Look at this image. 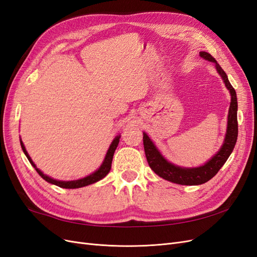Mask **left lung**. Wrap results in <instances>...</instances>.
<instances>
[{
	"mask_svg": "<svg viewBox=\"0 0 257 257\" xmlns=\"http://www.w3.org/2000/svg\"><path fill=\"white\" fill-rule=\"evenodd\" d=\"M199 56L209 61L212 62L216 72L219 73L225 87L230 93V105L228 109L227 115V128L226 134L223 145L213 157L208 160L204 165L197 167H182L178 166L173 163L168 162L164 157H163L158 147L154 145L150 137L148 136L146 132H144V148L146 158L149 164L150 168L153 172L160 176L161 178L165 179L167 181L174 182L181 185H199L206 183L210 179L213 178L221 167L227 161L229 155L234 150L237 137H238V122H237V110H238V103H237V95L236 91L230 84L227 75L225 73L222 67L217 63L216 60L211 56V54L206 51H200Z\"/></svg>",
	"mask_w": 257,
	"mask_h": 257,
	"instance_id": "left-lung-1",
	"label": "left lung"
}]
</instances>
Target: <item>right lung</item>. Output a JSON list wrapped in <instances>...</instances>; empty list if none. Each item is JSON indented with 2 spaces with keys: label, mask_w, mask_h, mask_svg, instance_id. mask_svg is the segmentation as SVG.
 <instances>
[{
  "label": "right lung",
  "mask_w": 257,
  "mask_h": 257,
  "mask_svg": "<svg viewBox=\"0 0 257 257\" xmlns=\"http://www.w3.org/2000/svg\"><path fill=\"white\" fill-rule=\"evenodd\" d=\"M120 135H116L113 141L111 142L109 148H108L107 150V153L105 155V159L102 163V165L99 166L98 169H96L94 173L90 174L89 176L84 177V178H81V179H77V180H71V181H62V180H57V179H53L47 175H45L42 170L38 169L36 167V165L34 164V162L32 161V159H31V157L29 155L27 149L25 145H23L22 141L20 139V145H21V148H22V151L23 153L26 154V157L28 158L29 162L31 163V165H32L35 169L36 172L38 173V175H40L45 181H47L51 184H54L57 186H60V188H63V189H78V188H82V186H87V185H90V184H93L95 183L99 180H102V179L104 177H106L108 175V173L110 172V168H111V163H112V158H113V153L116 149V147H118L119 145V142H120Z\"/></svg>",
  "instance_id": "add662e5"
}]
</instances>
